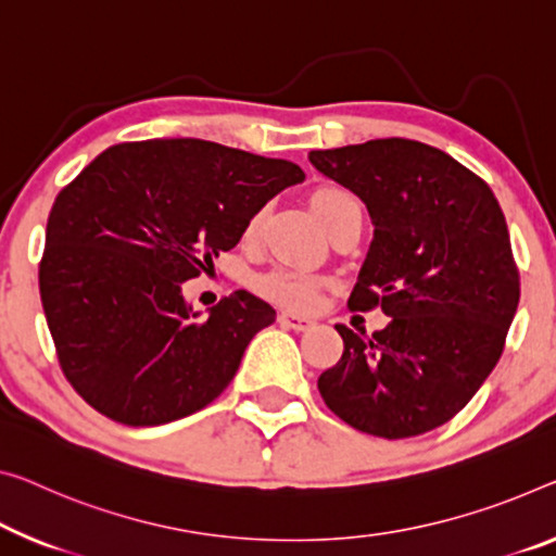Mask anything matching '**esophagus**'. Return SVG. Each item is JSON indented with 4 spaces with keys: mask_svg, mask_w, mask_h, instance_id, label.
Instances as JSON below:
<instances>
[{
    "mask_svg": "<svg viewBox=\"0 0 556 556\" xmlns=\"http://www.w3.org/2000/svg\"><path fill=\"white\" fill-rule=\"evenodd\" d=\"M278 320H280V326H283V328L298 330V332L313 328V320L311 318H305V315H295V313H280Z\"/></svg>",
    "mask_w": 556,
    "mask_h": 556,
    "instance_id": "obj_1",
    "label": "esophagus"
}]
</instances>
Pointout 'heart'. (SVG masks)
<instances>
[{"label": "heart", "instance_id": "obj_1", "mask_svg": "<svg viewBox=\"0 0 556 556\" xmlns=\"http://www.w3.org/2000/svg\"><path fill=\"white\" fill-rule=\"evenodd\" d=\"M311 203L315 216L320 218V224L326 228L336 224L338 218H343L345 213L361 211V201H357L348 189H340V186H320V189L313 191ZM266 213L268 208H258L253 213L249 224H245V238H255L261 233ZM258 288L276 303H283L290 307H311L315 303V298H318L320 283L301 270L280 268L266 273V276L258 280Z\"/></svg>", "mask_w": 556, "mask_h": 556}]
</instances>
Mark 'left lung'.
I'll list each match as a JSON object with an SVG mask.
<instances>
[{
  "label": "left lung",
  "instance_id": "1",
  "mask_svg": "<svg viewBox=\"0 0 556 556\" xmlns=\"http://www.w3.org/2000/svg\"><path fill=\"white\" fill-rule=\"evenodd\" d=\"M365 203L372 241L348 305L390 315L370 338L336 326L343 357L318 378L340 420L375 438L430 432L497 365L519 305L505 213L480 176L409 139L311 151Z\"/></svg>",
  "mask_w": 556,
  "mask_h": 556
}]
</instances>
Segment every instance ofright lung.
Segmentation results:
<instances>
[{
    "mask_svg": "<svg viewBox=\"0 0 556 556\" xmlns=\"http://www.w3.org/2000/svg\"><path fill=\"white\" fill-rule=\"evenodd\" d=\"M305 174L293 161L203 139L118 143L62 189L47 220L39 293L72 388L109 420L189 417L228 388L276 311L236 290L201 315L184 283Z\"/></svg>",
    "mask_w": 556,
    "mask_h": 556,
    "instance_id": "add662e5",
    "label": "right lung"
}]
</instances>
